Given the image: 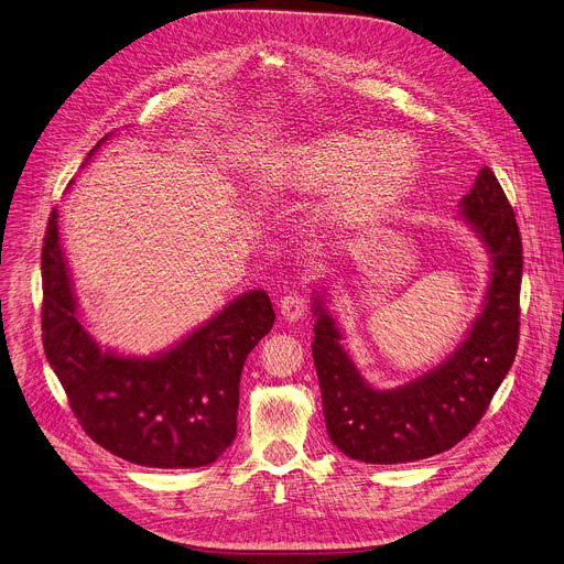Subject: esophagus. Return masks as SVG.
<instances>
[{
    "label": "esophagus",
    "instance_id": "esophagus-1",
    "mask_svg": "<svg viewBox=\"0 0 564 564\" xmlns=\"http://www.w3.org/2000/svg\"><path fill=\"white\" fill-rule=\"evenodd\" d=\"M306 304H308V297L306 293L302 291H293V293H286L282 300H280V313L286 322H295L304 315L306 311Z\"/></svg>",
    "mask_w": 564,
    "mask_h": 564
}]
</instances>
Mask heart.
<instances>
[{"label":"heart","mask_w":564,"mask_h":564,"mask_svg":"<svg viewBox=\"0 0 564 564\" xmlns=\"http://www.w3.org/2000/svg\"><path fill=\"white\" fill-rule=\"evenodd\" d=\"M416 172V154L401 137L364 139L326 134L289 150L275 174L282 183L300 189H330L341 183L330 200V218L359 223L383 214L405 192ZM225 238L216 229L209 238L218 247Z\"/></svg>","instance_id":"heart-1"}]
</instances>
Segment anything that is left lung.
I'll return each mask as SVG.
<instances>
[{"label":"left lung","mask_w":564,"mask_h":564,"mask_svg":"<svg viewBox=\"0 0 564 564\" xmlns=\"http://www.w3.org/2000/svg\"><path fill=\"white\" fill-rule=\"evenodd\" d=\"M463 216L491 256V282L482 313L447 361L392 390L361 379L344 352L324 297L315 295L313 361L322 388L330 441L364 463H410L465 438L513 364L520 337L522 242L513 209L489 167L460 200Z\"/></svg>","instance_id":"8db88e82"}]
</instances>
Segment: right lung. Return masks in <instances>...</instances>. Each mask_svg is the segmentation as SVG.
<instances>
[{
	"label": "right lung",
	"mask_w": 564,
	"mask_h": 564,
	"mask_svg": "<svg viewBox=\"0 0 564 564\" xmlns=\"http://www.w3.org/2000/svg\"><path fill=\"white\" fill-rule=\"evenodd\" d=\"M42 286L48 364L95 443L130 463L167 469L214 463L231 445L245 359L275 322L264 291L240 295L152 359L101 350L77 313L55 209L42 247Z\"/></svg>",
	"instance_id": "right-lung-1"
}]
</instances>
